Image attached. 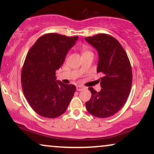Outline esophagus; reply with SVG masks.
Wrapping results in <instances>:
<instances>
[{
    "label": "esophagus",
    "instance_id": "1",
    "mask_svg": "<svg viewBox=\"0 0 154 154\" xmlns=\"http://www.w3.org/2000/svg\"><path fill=\"white\" fill-rule=\"evenodd\" d=\"M85 87H83V86H81V85H77L76 86V90L77 91H81V90H83L85 89Z\"/></svg>",
    "mask_w": 154,
    "mask_h": 154
}]
</instances>
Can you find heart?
Segmentation results:
<instances>
[{
	"label": "heart",
	"mask_w": 154,
	"mask_h": 154,
	"mask_svg": "<svg viewBox=\"0 0 154 154\" xmlns=\"http://www.w3.org/2000/svg\"><path fill=\"white\" fill-rule=\"evenodd\" d=\"M90 52V51H88V50H83V53H85V52Z\"/></svg>",
	"instance_id": "obj_1"
}]
</instances>
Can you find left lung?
I'll list each match as a JSON object with an SVG mask.
<instances>
[{"label":"left lung","mask_w":154,"mask_h":154,"mask_svg":"<svg viewBox=\"0 0 154 154\" xmlns=\"http://www.w3.org/2000/svg\"><path fill=\"white\" fill-rule=\"evenodd\" d=\"M85 41L97 50V71L104 74L100 79V92L88 88L92 96L85 103L86 109L95 117H110L123 107L129 96L132 83L131 64L125 50L111 35L99 33L85 38Z\"/></svg>","instance_id":"left-lung-1"}]
</instances>
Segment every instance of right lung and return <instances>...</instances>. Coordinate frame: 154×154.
<instances>
[{"instance_id":"obj_1","label":"right lung","mask_w":154,"mask_h":154,"mask_svg":"<svg viewBox=\"0 0 154 154\" xmlns=\"http://www.w3.org/2000/svg\"><path fill=\"white\" fill-rule=\"evenodd\" d=\"M78 39L47 33L26 54L21 74L22 90L31 108L41 116L54 119L62 115L74 94L75 86L56 81L55 72Z\"/></svg>"}]
</instances>
